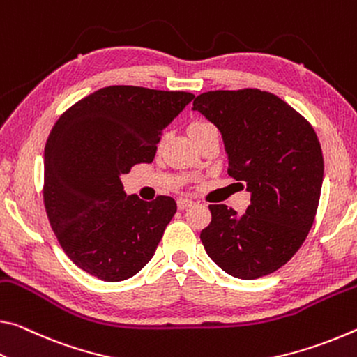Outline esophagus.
Returning <instances> with one entry per match:
<instances>
[{
	"label": "esophagus",
	"mask_w": 357,
	"mask_h": 357,
	"mask_svg": "<svg viewBox=\"0 0 357 357\" xmlns=\"http://www.w3.org/2000/svg\"><path fill=\"white\" fill-rule=\"evenodd\" d=\"M195 206V201L191 199H186V197H180V199H177V207L178 210H186Z\"/></svg>",
	"instance_id": "1"
}]
</instances>
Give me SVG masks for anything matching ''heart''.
Instances as JSON below:
<instances>
[{"label":"heart","mask_w":357,"mask_h":357,"mask_svg":"<svg viewBox=\"0 0 357 357\" xmlns=\"http://www.w3.org/2000/svg\"><path fill=\"white\" fill-rule=\"evenodd\" d=\"M202 132H218L217 128L208 121H195L190 126V136H195V134H202Z\"/></svg>","instance_id":"1"}]
</instances>
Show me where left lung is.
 Masks as SVG:
<instances>
[{
    "instance_id": "obj_1",
    "label": "left lung",
    "mask_w": 357,
    "mask_h": 357,
    "mask_svg": "<svg viewBox=\"0 0 357 357\" xmlns=\"http://www.w3.org/2000/svg\"><path fill=\"white\" fill-rule=\"evenodd\" d=\"M192 110L218 128L227 174L251 196L243 215L208 206L204 248L232 277L268 275L296 255L317 215L324 175L317 132L283 99L255 89L202 93Z\"/></svg>"
}]
</instances>
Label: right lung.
<instances>
[{"label":"right lung","instance_id":"right-lung-1","mask_svg":"<svg viewBox=\"0 0 357 357\" xmlns=\"http://www.w3.org/2000/svg\"><path fill=\"white\" fill-rule=\"evenodd\" d=\"M195 95L106 86L52 128L44 150L45 212L64 253L102 282L131 278L153 258L177 204L126 196L121 175L151 162L165 128Z\"/></svg>","mask_w":357,"mask_h":357}]
</instances>
